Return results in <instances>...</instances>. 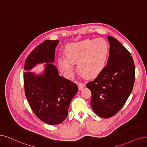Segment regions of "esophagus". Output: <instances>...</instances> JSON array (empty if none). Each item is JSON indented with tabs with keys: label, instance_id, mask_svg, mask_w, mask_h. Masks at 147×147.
<instances>
[{
	"label": "esophagus",
	"instance_id": "esophagus-1",
	"mask_svg": "<svg viewBox=\"0 0 147 147\" xmlns=\"http://www.w3.org/2000/svg\"><path fill=\"white\" fill-rule=\"evenodd\" d=\"M85 85L84 83L80 82V83H79V84H78V88H79V89L80 90H81L83 88L85 87Z\"/></svg>",
	"mask_w": 147,
	"mask_h": 147
}]
</instances>
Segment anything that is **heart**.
Returning a JSON list of instances; mask_svg holds the SVG:
<instances>
[{"mask_svg":"<svg viewBox=\"0 0 147 147\" xmlns=\"http://www.w3.org/2000/svg\"><path fill=\"white\" fill-rule=\"evenodd\" d=\"M109 47L102 39H85L68 44L65 48L66 57L59 56L60 68L67 76H71L74 64L78 63L79 72L87 78H94L104 69L107 62Z\"/></svg>","mask_w":147,"mask_h":147,"instance_id":"b5f03b06","label":"heart"}]
</instances>
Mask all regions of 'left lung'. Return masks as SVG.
<instances>
[{
  "label": "left lung",
  "mask_w": 147,
  "mask_h": 147,
  "mask_svg": "<svg viewBox=\"0 0 147 147\" xmlns=\"http://www.w3.org/2000/svg\"><path fill=\"white\" fill-rule=\"evenodd\" d=\"M110 53L107 64L97 78L86 84L91 91V105L97 115H115L131 94L135 66L131 54L116 39L108 36Z\"/></svg>",
  "instance_id": "left-lung-1"
}]
</instances>
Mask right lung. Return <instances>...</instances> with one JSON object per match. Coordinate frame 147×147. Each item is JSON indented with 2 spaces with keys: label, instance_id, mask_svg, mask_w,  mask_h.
<instances>
[{
  "label": "right lung",
  "instance_id": "obj_1",
  "mask_svg": "<svg viewBox=\"0 0 147 147\" xmlns=\"http://www.w3.org/2000/svg\"><path fill=\"white\" fill-rule=\"evenodd\" d=\"M59 40H46L36 47L27 57L25 70H30L39 63L46 64L42 75L31 72L24 73L25 94L32 111L40 120L50 125L62 123L68 116V107L78 85L60 76L54 61L55 49Z\"/></svg>",
  "mask_w": 147,
  "mask_h": 147
}]
</instances>
